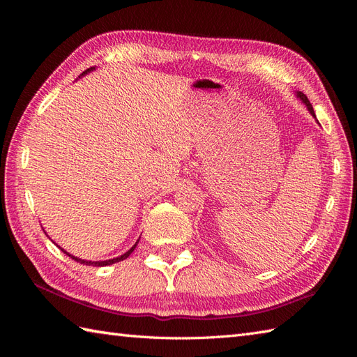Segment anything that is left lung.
I'll return each instance as SVG.
<instances>
[{
  "instance_id": "1",
  "label": "left lung",
  "mask_w": 357,
  "mask_h": 357,
  "mask_svg": "<svg viewBox=\"0 0 357 357\" xmlns=\"http://www.w3.org/2000/svg\"><path fill=\"white\" fill-rule=\"evenodd\" d=\"M296 98H299L302 102H304V105L307 107V110L310 112V114L316 119V113H314V110H312V105L310 104V101H308L307 96H305L304 93H302V92H299V91H298V92H296ZM316 121H317V119H316ZM317 123H319V121H317ZM319 125H320V123H319Z\"/></svg>"
}]
</instances>
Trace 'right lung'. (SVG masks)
Listing matches in <instances>:
<instances>
[{
    "mask_svg": "<svg viewBox=\"0 0 357 357\" xmlns=\"http://www.w3.org/2000/svg\"><path fill=\"white\" fill-rule=\"evenodd\" d=\"M93 70H95V67H91V68H88V70H86V71H83V73L79 75V79H80V77H83V75H86V74H88V73L93 71ZM43 231H45V229H43ZM45 234H46V231H45ZM46 235H47V234H46ZM47 236H49V235H47ZM138 241H139V240H137V243H135V244H134L131 248H129L128 252H125L123 255L117 256V257H113V259H107V261H86V259H80V257H77V256H73V255H70L67 250H63L62 247H59V245H58V247H59L61 250H62L63 253H66L67 256L73 257L74 261H77V262H80V264H83V265H89V266H107V265H113V264H116V262H121V261H123V259H126L129 255H131V253L134 252V248L137 247Z\"/></svg>",
    "mask_w": 357,
    "mask_h": 357,
    "instance_id": "add662e5",
    "label": "right lung"
}]
</instances>
